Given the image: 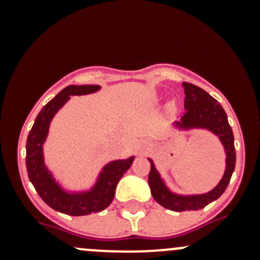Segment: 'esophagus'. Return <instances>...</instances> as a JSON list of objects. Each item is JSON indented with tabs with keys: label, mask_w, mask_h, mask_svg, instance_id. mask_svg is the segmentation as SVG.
I'll use <instances>...</instances> for the list:
<instances>
[{
	"label": "esophagus",
	"mask_w": 260,
	"mask_h": 260,
	"mask_svg": "<svg viewBox=\"0 0 260 260\" xmlns=\"http://www.w3.org/2000/svg\"><path fill=\"white\" fill-rule=\"evenodd\" d=\"M142 147H143V152H147V151H149V149L152 148V143L149 142V141H143V143H142Z\"/></svg>",
	"instance_id": "1"
}]
</instances>
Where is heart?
Instances as JSON below:
<instances>
[{
	"mask_svg": "<svg viewBox=\"0 0 260 260\" xmlns=\"http://www.w3.org/2000/svg\"><path fill=\"white\" fill-rule=\"evenodd\" d=\"M166 109L169 113H175V112H176V104H175L174 102H170V103L167 104Z\"/></svg>",
	"mask_w": 260,
	"mask_h": 260,
	"instance_id": "heart-1",
	"label": "heart"
}]
</instances>
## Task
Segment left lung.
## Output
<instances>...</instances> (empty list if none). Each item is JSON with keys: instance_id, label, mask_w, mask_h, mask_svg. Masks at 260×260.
Instances as JSON below:
<instances>
[{"instance_id": "8db88e82", "label": "left lung", "mask_w": 260, "mask_h": 260, "mask_svg": "<svg viewBox=\"0 0 260 260\" xmlns=\"http://www.w3.org/2000/svg\"><path fill=\"white\" fill-rule=\"evenodd\" d=\"M185 90V114L180 122H175L174 127L179 131L188 129H206L217 136L225 151V172L220 182L206 193L199 195H180L167 187L166 182L157 171L153 161L148 158L151 164V171L148 175V185L154 200L164 208L172 211H190L200 210L206 205L217 200L224 193L229 185L232 175L235 169V147L234 135L232 127L228 122L226 113L219 102L214 99L204 89L193 84L182 83Z\"/></svg>"}]
</instances>
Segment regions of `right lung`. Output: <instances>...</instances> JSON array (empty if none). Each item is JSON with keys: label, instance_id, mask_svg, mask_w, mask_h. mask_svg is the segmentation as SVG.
Here are the masks:
<instances>
[{"label": "right lung", "instance_id": "add662e5", "mask_svg": "<svg viewBox=\"0 0 260 260\" xmlns=\"http://www.w3.org/2000/svg\"><path fill=\"white\" fill-rule=\"evenodd\" d=\"M99 89V85H69L62 89L41 109L26 141V169L36 192L50 208L72 216H83L108 208L114 199L118 182L135 159V156H131L107 164L99 172L95 183L85 191L62 188L45 165L44 143L48 138L52 118L72 95H85L95 93Z\"/></svg>", "mask_w": 260, "mask_h": 260}]
</instances>
